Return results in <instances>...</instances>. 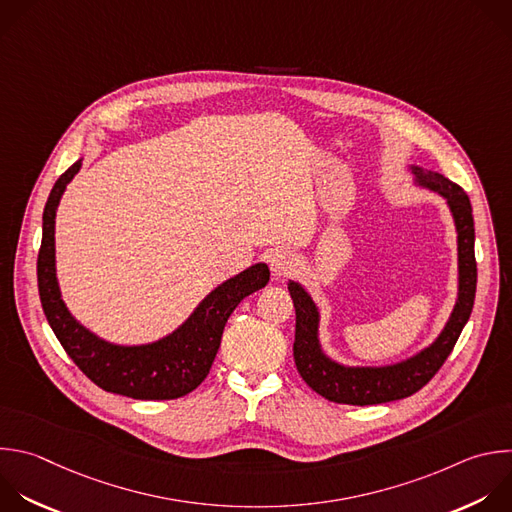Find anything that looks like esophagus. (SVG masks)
<instances>
[{
  "label": "esophagus",
  "mask_w": 512,
  "mask_h": 512,
  "mask_svg": "<svg viewBox=\"0 0 512 512\" xmlns=\"http://www.w3.org/2000/svg\"><path fill=\"white\" fill-rule=\"evenodd\" d=\"M269 267H271L273 277H277V279L289 277V275H293L295 269H297V257H295V253H291V251H287V249L277 251V253L271 255Z\"/></svg>",
  "instance_id": "esophagus-1"
}]
</instances>
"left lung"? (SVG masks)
<instances>
[{"label":"left lung","instance_id":"left-lung-1","mask_svg":"<svg viewBox=\"0 0 512 512\" xmlns=\"http://www.w3.org/2000/svg\"><path fill=\"white\" fill-rule=\"evenodd\" d=\"M416 183L440 193L452 211L458 233V299L452 315L436 337V342L422 350L418 356L386 366V368H348L329 360L317 339L319 311L307 291L289 281L287 289L295 305V342L293 358L297 372L305 384L337 404L372 406L408 398L422 390L434 374L442 368L454 350L460 331L466 325L476 293V259H474V219L468 195L452 181L438 173H426L420 166H412Z\"/></svg>","mask_w":512,"mask_h":512}]
</instances>
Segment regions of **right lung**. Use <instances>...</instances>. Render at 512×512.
Here are the masks:
<instances>
[{
    "instance_id": "add662e5",
    "label": "right lung",
    "mask_w": 512,
    "mask_h": 512,
    "mask_svg": "<svg viewBox=\"0 0 512 512\" xmlns=\"http://www.w3.org/2000/svg\"><path fill=\"white\" fill-rule=\"evenodd\" d=\"M82 162L56 181L42 227L38 289L46 319L72 362L102 390L134 400H175L193 392L209 374L221 346L225 323L247 295L269 281V267L257 263L211 291L193 315L170 335L146 346H114L90 333L66 309L56 279V209Z\"/></svg>"
}]
</instances>
